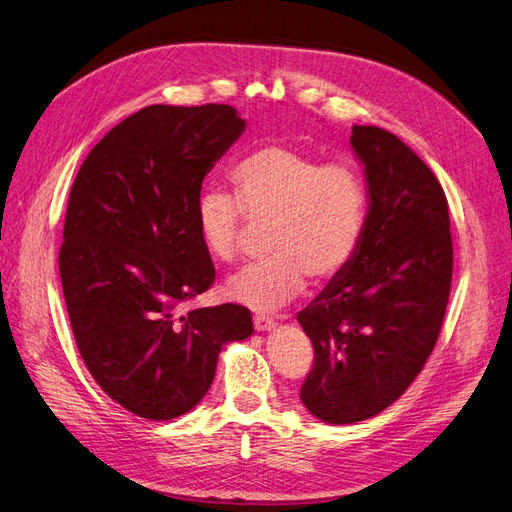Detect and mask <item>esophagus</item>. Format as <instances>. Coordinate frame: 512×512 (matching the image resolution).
I'll return each instance as SVG.
<instances>
[{"label": "esophagus", "mask_w": 512, "mask_h": 512, "mask_svg": "<svg viewBox=\"0 0 512 512\" xmlns=\"http://www.w3.org/2000/svg\"><path fill=\"white\" fill-rule=\"evenodd\" d=\"M275 327V320L265 316V314H256L254 316V329L256 331H271Z\"/></svg>", "instance_id": "34e87169"}]
</instances>
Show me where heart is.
<instances>
[{
  "mask_svg": "<svg viewBox=\"0 0 512 512\" xmlns=\"http://www.w3.org/2000/svg\"><path fill=\"white\" fill-rule=\"evenodd\" d=\"M235 196L205 192L196 222L207 252L237 260L245 215L269 222L267 252L228 280V294L260 312H275L303 292L307 277L322 284L356 256L367 220V190L350 164L324 162L280 143L252 149L230 168Z\"/></svg>",
  "mask_w": 512,
  "mask_h": 512,
  "instance_id": "b5f03b06",
  "label": "heart"
}]
</instances>
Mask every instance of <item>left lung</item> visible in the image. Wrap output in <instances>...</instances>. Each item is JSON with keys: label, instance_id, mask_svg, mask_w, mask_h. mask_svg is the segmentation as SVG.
Listing matches in <instances>:
<instances>
[{"label": "left lung", "instance_id": "left-lung-1", "mask_svg": "<svg viewBox=\"0 0 512 512\" xmlns=\"http://www.w3.org/2000/svg\"><path fill=\"white\" fill-rule=\"evenodd\" d=\"M369 211L359 252L297 314L314 365L301 401L331 425L389 408L423 369L451 297L453 239L440 181L391 132L352 126Z\"/></svg>", "mask_w": 512, "mask_h": 512}]
</instances>
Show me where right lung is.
Wrapping results in <instances>:
<instances>
[{
  "instance_id": "obj_1",
  "label": "right lung",
  "mask_w": 512,
  "mask_h": 512,
  "mask_svg": "<svg viewBox=\"0 0 512 512\" xmlns=\"http://www.w3.org/2000/svg\"><path fill=\"white\" fill-rule=\"evenodd\" d=\"M245 121L228 104H153L89 151L66 209L59 275L89 374L151 421L192 410L224 344L254 333L237 303L185 309L215 280L200 241L203 179Z\"/></svg>"
}]
</instances>
